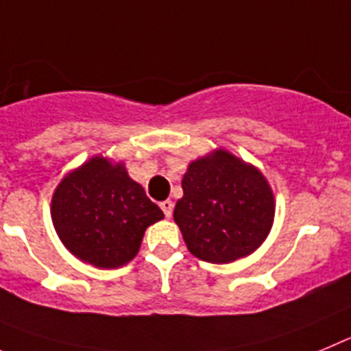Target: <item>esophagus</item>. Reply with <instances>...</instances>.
<instances>
[{"instance_id":"1","label":"esophagus","mask_w":351,"mask_h":351,"mask_svg":"<svg viewBox=\"0 0 351 351\" xmlns=\"http://www.w3.org/2000/svg\"><path fill=\"white\" fill-rule=\"evenodd\" d=\"M160 210H162L164 215L169 219V217L173 215V201H169V199L162 201V203H160Z\"/></svg>"}]
</instances>
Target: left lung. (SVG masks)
Segmentation results:
<instances>
[{
    "instance_id": "1",
    "label": "left lung",
    "mask_w": 351,
    "mask_h": 351,
    "mask_svg": "<svg viewBox=\"0 0 351 351\" xmlns=\"http://www.w3.org/2000/svg\"><path fill=\"white\" fill-rule=\"evenodd\" d=\"M175 222L192 255L227 264L250 255L269 234L274 199L266 178L226 150L194 160L182 180Z\"/></svg>"
}]
</instances>
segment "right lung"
I'll use <instances>...</instances> for the list:
<instances>
[{
  "label": "right lung",
  "mask_w": 351,
  "mask_h": 351,
  "mask_svg": "<svg viewBox=\"0 0 351 351\" xmlns=\"http://www.w3.org/2000/svg\"><path fill=\"white\" fill-rule=\"evenodd\" d=\"M164 213L129 178L124 164L93 157L69 173L52 197V222L75 257L96 267H119L138 254L145 229Z\"/></svg>",
  "instance_id": "add662e5"
}]
</instances>
